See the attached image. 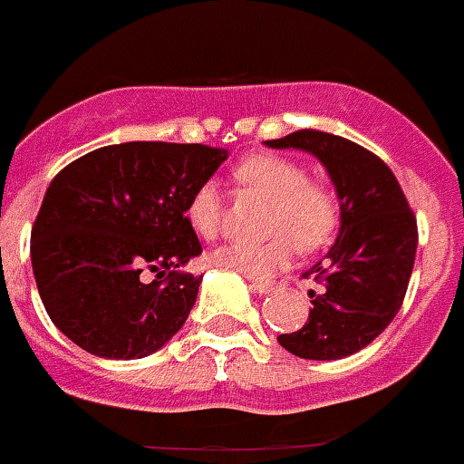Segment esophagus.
<instances>
[{"label": "esophagus", "instance_id": "34e87169", "mask_svg": "<svg viewBox=\"0 0 464 464\" xmlns=\"http://www.w3.org/2000/svg\"><path fill=\"white\" fill-rule=\"evenodd\" d=\"M248 285H251L253 293H260V295H267L274 290V283L269 281H248Z\"/></svg>", "mask_w": 464, "mask_h": 464}]
</instances>
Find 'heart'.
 Here are the masks:
<instances>
[{
	"label": "heart",
	"instance_id": "heart-1",
	"mask_svg": "<svg viewBox=\"0 0 464 464\" xmlns=\"http://www.w3.org/2000/svg\"><path fill=\"white\" fill-rule=\"evenodd\" d=\"M235 181L246 195L269 202L265 232L269 239L257 244H227L211 256L220 269L246 278H269L299 251H315L332 239L339 225V199L332 188L311 181L304 165L281 155H251L235 167ZM186 220L199 239L220 235L223 199L216 183L197 186L188 199Z\"/></svg>",
	"mask_w": 464,
	"mask_h": 464
}]
</instances>
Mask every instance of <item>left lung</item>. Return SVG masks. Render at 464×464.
<instances>
[{"label":"left lung","mask_w":464,"mask_h":464,"mask_svg":"<svg viewBox=\"0 0 464 464\" xmlns=\"http://www.w3.org/2000/svg\"><path fill=\"white\" fill-rule=\"evenodd\" d=\"M265 146L314 155L339 199L337 241L325 260L304 272L323 290H311L306 323L278 343L304 360L348 358L370 346L404 302L416 260V218L391 167L358 143L299 130Z\"/></svg>","instance_id":"obj_1"}]
</instances>
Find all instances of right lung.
Masks as SVG:
<instances>
[{"label":"right lung","mask_w":464,"mask_h":464,"mask_svg":"<svg viewBox=\"0 0 464 464\" xmlns=\"http://www.w3.org/2000/svg\"><path fill=\"white\" fill-rule=\"evenodd\" d=\"M227 160L202 143L127 141L73 160L32 227V272L53 325L106 360H137L188 321L202 244L186 207ZM158 273L153 282L148 272Z\"/></svg>","instance_id":"right-lung-1"}]
</instances>
